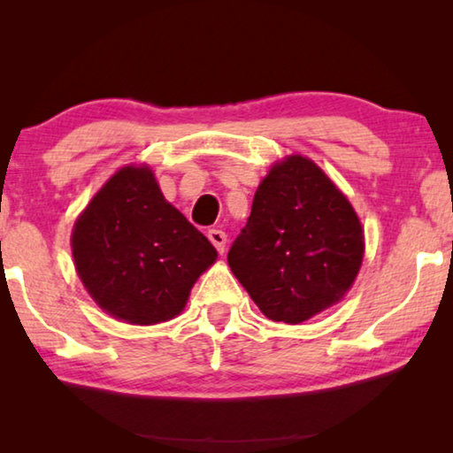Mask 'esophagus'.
<instances>
[{
	"mask_svg": "<svg viewBox=\"0 0 453 453\" xmlns=\"http://www.w3.org/2000/svg\"><path fill=\"white\" fill-rule=\"evenodd\" d=\"M208 237H210V242L213 243V248H216L219 254H224L226 243H227V235L221 232V229H210Z\"/></svg>",
	"mask_w": 453,
	"mask_h": 453,
	"instance_id": "obj_1",
	"label": "esophagus"
}]
</instances>
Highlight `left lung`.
<instances>
[{
	"instance_id": "obj_1",
	"label": "left lung",
	"mask_w": 453,
	"mask_h": 453,
	"mask_svg": "<svg viewBox=\"0 0 453 453\" xmlns=\"http://www.w3.org/2000/svg\"><path fill=\"white\" fill-rule=\"evenodd\" d=\"M364 229L348 197L311 159L288 156L259 183L227 264L265 318L300 324L348 294Z\"/></svg>"
}]
</instances>
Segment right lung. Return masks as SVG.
Returning a JSON list of instances; mask_svg holds the SVG:
<instances>
[{
    "label": "right lung",
    "mask_w": 453,
    "mask_h": 453,
    "mask_svg": "<svg viewBox=\"0 0 453 453\" xmlns=\"http://www.w3.org/2000/svg\"><path fill=\"white\" fill-rule=\"evenodd\" d=\"M75 270L104 311L135 326L173 319L218 251L173 208L148 165L104 183L72 232Z\"/></svg>",
    "instance_id": "obj_1"
}]
</instances>
